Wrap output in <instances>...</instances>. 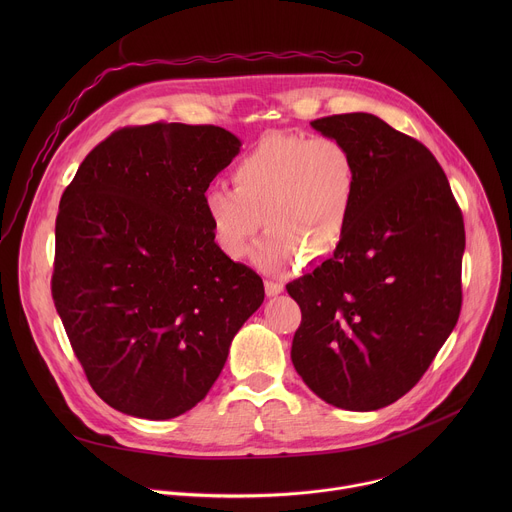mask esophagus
Returning a JSON list of instances; mask_svg holds the SVG:
<instances>
[{"label": "esophagus", "instance_id": "1", "mask_svg": "<svg viewBox=\"0 0 512 512\" xmlns=\"http://www.w3.org/2000/svg\"><path fill=\"white\" fill-rule=\"evenodd\" d=\"M281 291H283V283L265 279V294H267V296H277V294H281Z\"/></svg>", "mask_w": 512, "mask_h": 512}]
</instances>
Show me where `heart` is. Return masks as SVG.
Returning <instances> with one entry per match:
<instances>
[{
  "label": "heart",
  "instance_id": "obj_1",
  "mask_svg": "<svg viewBox=\"0 0 512 512\" xmlns=\"http://www.w3.org/2000/svg\"><path fill=\"white\" fill-rule=\"evenodd\" d=\"M233 190L210 186L204 210L218 247L243 259L261 223L267 235L255 263L283 273L306 259L320 261L344 239L358 172L346 145L334 137L269 133L235 166Z\"/></svg>",
  "mask_w": 512,
  "mask_h": 512
}]
</instances>
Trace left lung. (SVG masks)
<instances>
[{
  "label": "left lung",
  "instance_id": "1",
  "mask_svg": "<svg viewBox=\"0 0 512 512\" xmlns=\"http://www.w3.org/2000/svg\"><path fill=\"white\" fill-rule=\"evenodd\" d=\"M358 182L334 257L287 283L302 310L291 362L326 403L375 411L411 391L462 308V210L425 145L371 113L312 121Z\"/></svg>",
  "mask_w": 512,
  "mask_h": 512
}]
</instances>
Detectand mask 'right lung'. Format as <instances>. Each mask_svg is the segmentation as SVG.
Listing matches in <instances>:
<instances>
[{
  "mask_svg": "<svg viewBox=\"0 0 512 512\" xmlns=\"http://www.w3.org/2000/svg\"><path fill=\"white\" fill-rule=\"evenodd\" d=\"M241 150L216 125L113 131L56 216L52 300L93 391L141 419L200 403L263 304L261 277L214 243L204 194Z\"/></svg>",
  "mask_w": 512,
  "mask_h": 512,
  "instance_id": "add662e5",
  "label": "right lung"
}]
</instances>
